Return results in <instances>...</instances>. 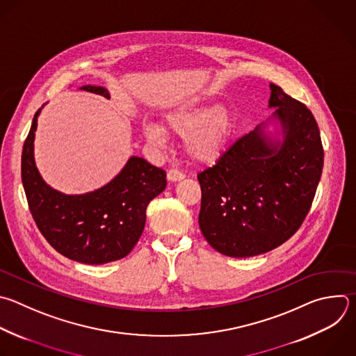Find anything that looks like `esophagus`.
Wrapping results in <instances>:
<instances>
[{"label":"esophagus","instance_id":"1","mask_svg":"<svg viewBox=\"0 0 356 356\" xmlns=\"http://www.w3.org/2000/svg\"><path fill=\"white\" fill-rule=\"evenodd\" d=\"M184 179V173L179 169H169L168 172V180L169 181H180Z\"/></svg>","mask_w":356,"mask_h":356}]
</instances>
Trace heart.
<instances>
[{
    "instance_id": "heart-1",
    "label": "heart",
    "mask_w": 356,
    "mask_h": 356,
    "mask_svg": "<svg viewBox=\"0 0 356 356\" xmlns=\"http://www.w3.org/2000/svg\"><path fill=\"white\" fill-rule=\"evenodd\" d=\"M168 133L186 138V154L195 162H212L226 148L233 130V118L225 107L202 103L179 108L165 120V129L148 123L144 134L152 144H162Z\"/></svg>"
}]
</instances>
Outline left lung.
<instances>
[{"mask_svg":"<svg viewBox=\"0 0 356 356\" xmlns=\"http://www.w3.org/2000/svg\"><path fill=\"white\" fill-rule=\"evenodd\" d=\"M270 107L284 141L268 140L261 126L236 140L212 168L197 175L200 229L229 257L267 253L296 233L310 211L324 162L312 111L271 83Z\"/></svg>","mask_w":356,"mask_h":356,"instance_id":"8db88e82","label":"left lung"}]
</instances>
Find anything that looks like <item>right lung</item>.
I'll use <instances>...</instances> for the list:
<instances>
[{
    "label": "right lung",
    "instance_id": "right-lung-1",
    "mask_svg": "<svg viewBox=\"0 0 356 356\" xmlns=\"http://www.w3.org/2000/svg\"><path fill=\"white\" fill-rule=\"evenodd\" d=\"M81 89L108 99L102 86ZM36 111L22 149V183L31 213L44 239L64 257L83 264H106L126 257L140 241L147 207L166 187V173L131 156L123 170L99 190L67 195L49 187L35 165Z\"/></svg>",
    "mask_w": 356,
    "mask_h": 356
}]
</instances>
